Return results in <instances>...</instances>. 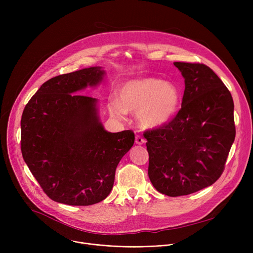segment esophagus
<instances>
[{"instance_id":"1","label":"esophagus","mask_w":253,"mask_h":253,"mask_svg":"<svg viewBox=\"0 0 253 253\" xmlns=\"http://www.w3.org/2000/svg\"><path fill=\"white\" fill-rule=\"evenodd\" d=\"M135 143H136V144H138V145H142V144L145 143V139H144L143 137H141L140 135H136Z\"/></svg>"}]
</instances>
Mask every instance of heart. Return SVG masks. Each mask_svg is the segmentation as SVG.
<instances>
[{
    "mask_svg": "<svg viewBox=\"0 0 253 253\" xmlns=\"http://www.w3.org/2000/svg\"><path fill=\"white\" fill-rule=\"evenodd\" d=\"M181 94L171 82L147 77L130 80L118 91V100L108 103V111L118 120L127 112H137V120L143 128L154 129L169 123L178 112Z\"/></svg>",
    "mask_w": 253,
    "mask_h": 253,
    "instance_id": "b5f03b06",
    "label": "heart"
}]
</instances>
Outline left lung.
<instances>
[{"instance_id":"left-lung-1","label":"left lung","mask_w":253,"mask_h":253,"mask_svg":"<svg viewBox=\"0 0 253 253\" xmlns=\"http://www.w3.org/2000/svg\"><path fill=\"white\" fill-rule=\"evenodd\" d=\"M174 66L185 83L181 109L167 125L144 133L150 181L171 197L212 185L235 138L233 99L219 77L203 64Z\"/></svg>"}]
</instances>
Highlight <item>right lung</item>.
<instances>
[{
    "label": "right lung",
    "mask_w": 253,
    "mask_h": 253,
    "mask_svg": "<svg viewBox=\"0 0 253 253\" xmlns=\"http://www.w3.org/2000/svg\"><path fill=\"white\" fill-rule=\"evenodd\" d=\"M102 67L81 69L45 82L26 105L21 150L30 171L54 201L87 206L110 194L115 171L131 149V130L108 132L98 99L80 95L99 86Z\"/></svg>",
    "instance_id": "right-lung-1"
}]
</instances>
